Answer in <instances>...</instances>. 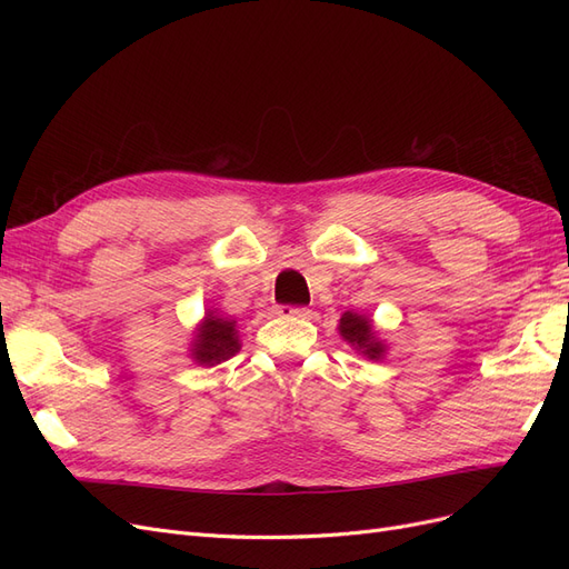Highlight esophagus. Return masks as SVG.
Instances as JSON below:
<instances>
[{
	"mask_svg": "<svg viewBox=\"0 0 569 569\" xmlns=\"http://www.w3.org/2000/svg\"><path fill=\"white\" fill-rule=\"evenodd\" d=\"M274 313H278L280 318H308L311 316V311L303 306H278L274 308Z\"/></svg>",
	"mask_w": 569,
	"mask_h": 569,
	"instance_id": "34e87169",
	"label": "esophagus"
}]
</instances>
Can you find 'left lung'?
Returning a JSON list of instances; mask_svg holds the SVG:
<instances>
[{
    "instance_id": "1",
    "label": "left lung",
    "mask_w": 569,
    "mask_h": 569,
    "mask_svg": "<svg viewBox=\"0 0 569 569\" xmlns=\"http://www.w3.org/2000/svg\"><path fill=\"white\" fill-rule=\"evenodd\" d=\"M339 337L349 343V347L366 356L370 360H382L389 351L387 341L380 337V332L375 330L372 318H368L366 313H356V311H347L339 318Z\"/></svg>"
}]
</instances>
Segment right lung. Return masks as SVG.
<instances>
[{
  "label": "right lung",
  "mask_w": 569,
  "mask_h": 569,
  "mask_svg": "<svg viewBox=\"0 0 569 569\" xmlns=\"http://www.w3.org/2000/svg\"><path fill=\"white\" fill-rule=\"evenodd\" d=\"M239 349H242V339H239L237 320L232 316H222L218 308H206L187 347L189 358L197 366L213 368L226 363Z\"/></svg>",
  "instance_id": "right-lung-1"
}]
</instances>
